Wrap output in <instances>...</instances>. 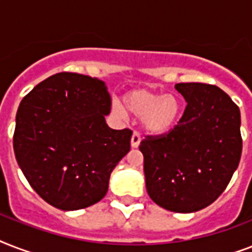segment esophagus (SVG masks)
<instances>
[{"label":"esophagus","instance_id":"34e87169","mask_svg":"<svg viewBox=\"0 0 252 252\" xmlns=\"http://www.w3.org/2000/svg\"><path fill=\"white\" fill-rule=\"evenodd\" d=\"M140 142H141V137H140V134H138L137 132H133V134H132V138H130V146H132L133 149H136V148H138V145H140Z\"/></svg>","mask_w":252,"mask_h":252}]
</instances>
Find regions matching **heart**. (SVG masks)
Returning a JSON list of instances; mask_svg holds the SVG:
<instances>
[{
  "label": "heart",
  "mask_w": 252,
  "mask_h": 252,
  "mask_svg": "<svg viewBox=\"0 0 252 252\" xmlns=\"http://www.w3.org/2000/svg\"><path fill=\"white\" fill-rule=\"evenodd\" d=\"M123 100L128 112L142 118V128L152 136H161L170 132L182 112V103L174 94L138 89L126 93ZM115 110L122 112L119 106H115Z\"/></svg>",
  "instance_id": "1"
}]
</instances>
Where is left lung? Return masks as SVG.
Listing matches in <instances>:
<instances>
[{
	"mask_svg": "<svg viewBox=\"0 0 252 252\" xmlns=\"http://www.w3.org/2000/svg\"><path fill=\"white\" fill-rule=\"evenodd\" d=\"M187 102L178 126L140 144L148 195L175 213L211 205L238 167L242 154L241 112L213 85L176 84Z\"/></svg>",
	"mask_w": 252,
	"mask_h": 252,
	"instance_id": "1",
	"label": "left lung"
}]
</instances>
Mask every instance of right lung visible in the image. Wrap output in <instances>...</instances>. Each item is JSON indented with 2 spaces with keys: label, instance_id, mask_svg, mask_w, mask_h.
<instances>
[{
  "label": "right lung",
  "instance_id": "add662e5",
  "mask_svg": "<svg viewBox=\"0 0 252 252\" xmlns=\"http://www.w3.org/2000/svg\"><path fill=\"white\" fill-rule=\"evenodd\" d=\"M110 111L106 84L77 73L51 76L22 99L14 153L30 186L52 207L77 211L106 196L132 137L107 126Z\"/></svg>",
  "mask_w": 252,
  "mask_h": 252
}]
</instances>
